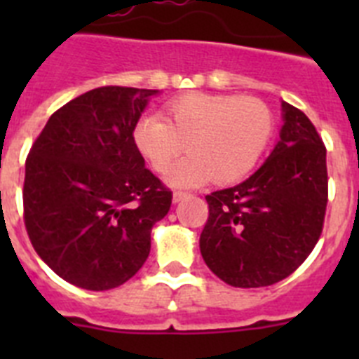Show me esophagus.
Masks as SVG:
<instances>
[{
    "label": "esophagus",
    "mask_w": 359,
    "mask_h": 359,
    "mask_svg": "<svg viewBox=\"0 0 359 359\" xmlns=\"http://www.w3.org/2000/svg\"><path fill=\"white\" fill-rule=\"evenodd\" d=\"M185 198H189V192H182V190H176V192L172 194V201L174 203H180L182 199H185Z\"/></svg>",
    "instance_id": "34e87169"
}]
</instances>
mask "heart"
<instances>
[{"label": "heart", "mask_w": 359, "mask_h": 359, "mask_svg": "<svg viewBox=\"0 0 359 359\" xmlns=\"http://www.w3.org/2000/svg\"><path fill=\"white\" fill-rule=\"evenodd\" d=\"M165 122L145 115L133 128V144L154 172L165 174L187 149L190 156L169 174L174 187L210 182L231 185L248 176L273 136L268 104L239 95L185 93L163 109Z\"/></svg>", "instance_id": "heart-1"}]
</instances>
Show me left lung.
<instances>
[{"instance_id":"8db88e82","label":"left lung","mask_w":359,"mask_h":359,"mask_svg":"<svg viewBox=\"0 0 359 359\" xmlns=\"http://www.w3.org/2000/svg\"><path fill=\"white\" fill-rule=\"evenodd\" d=\"M280 140L246 180L207 196L199 248L233 287L290 277L318 243L327 207L325 145L302 111L282 102Z\"/></svg>"}]
</instances>
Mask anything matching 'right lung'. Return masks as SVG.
I'll return each mask as SVG.
<instances>
[{"label":"right lung","instance_id":"1","mask_svg":"<svg viewBox=\"0 0 359 359\" xmlns=\"http://www.w3.org/2000/svg\"><path fill=\"white\" fill-rule=\"evenodd\" d=\"M158 90L104 86L57 109L25 167L28 237L50 268L82 290L122 286L147 261L151 230L172 192L133 144Z\"/></svg>","mask_w":359,"mask_h":359}]
</instances>
